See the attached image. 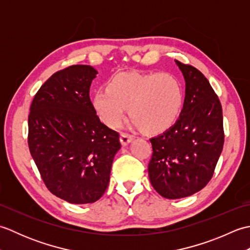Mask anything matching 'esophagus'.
Here are the masks:
<instances>
[{
    "label": "esophagus",
    "instance_id": "1",
    "mask_svg": "<svg viewBox=\"0 0 250 250\" xmlns=\"http://www.w3.org/2000/svg\"><path fill=\"white\" fill-rule=\"evenodd\" d=\"M134 139V136L133 135H131V134H129V133H121L120 134V142H121V144L124 145V146H125V145H128L129 143Z\"/></svg>",
    "mask_w": 250,
    "mask_h": 250
}]
</instances>
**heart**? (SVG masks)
Listing matches in <instances>:
<instances>
[{
	"instance_id": "1",
	"label": "heart",
	"mask_w": 250,
	"mask_h": 250,
	"mask_svg": "<svg viewBox=\"0 0 250 250\" xmlns=\"http://www.w3.org/2000/svg\"><path fill=\"white\" fill-rule=\"evenodd\" d=\"M184 101L183 84L172 74L121 73L109 79L107 89L93 94L92 105L110 128L119 126L130 107L137 125L147 132H159L177 119Z\"/></svg>"
}]
</instances>
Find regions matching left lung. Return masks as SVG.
I'll list each match as a JSON object with an SVG mask.
<instances>
[{
	"mask_svg": "<svg viewBox=\"0 0 250 250\" xmlns=\"http://www.w3.org/2000/svg\"><path fill=\"white\" fill-rule=\"evenodd\" d=\"M176 61L186 82L184 107L176 124L150 139L148 175L167 199L186 198L213 177L225 142L220 101L198 68Z\"/></svg>",
	"mask_w": 250,
	"mask_h": 250,
	"instance_id": "left-lung-1",
	"label": "left lung"
}]
</instances>
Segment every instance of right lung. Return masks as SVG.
Returning <instances> with one entry per match:
<instances>
[{"label": "right lung", "mask_w": 250, "mask_h": 250, "mask_svg": "<svg viewBox=\"0 0 250 250\" xmlns=\"http://www.w3.org/2000/svg\"><path fill=\"white\" fill-rule=\"evenodd\" d=\"M97 74L81 64L58 71L30 107L31 156L47 189L72 204L93 203L104 194L121 147L118 132L101 122L90 100Z\"/></svg>", "instance_id": "1"}]
</instances>
